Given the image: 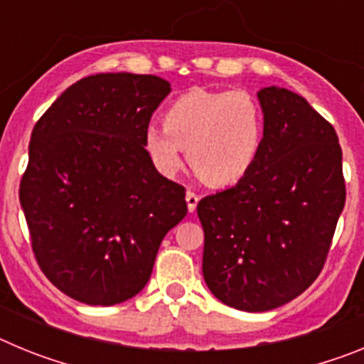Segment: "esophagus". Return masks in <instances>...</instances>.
I'll return each instance as SVG.
<instances>
[{"label":"esophagus","mask_w":364,"mask_h":364,"mask_svg":"<svg viewBox=\"0 0 364 364\" xmlns=\"http://www.w3.org/2000/svg\"><path fill=\"white\" fill-rule=\"evenodd\" d=\"M186 202H188V210L189 211L197 210V204H198V195H197V193L189 189V191L186 193Z\"/></svg>","instance_id":"esophagus-1"}]
</instances>
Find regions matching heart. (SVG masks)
Returning a JSON list of instances; mask_svg holds the SVG:
<instances>
[{
    "label": "heart",
    "mask_w": 364,
    "mask_h": 364,
    "mask_svg": "<svg viewBox=\"0 0 364 364\" xmlns=\"http://www.w3.org/2000/svg\"><path fill=\"white\" fill-rule=\"evenodd\" d=\"M264 111L247 91L191 89L173 100L164 125H149L146 149L164 175L184 162L208 186L228 188L252 171L264 140Z\"/></svg>",
    "instance_id": "heart-1"
}]
</instances>
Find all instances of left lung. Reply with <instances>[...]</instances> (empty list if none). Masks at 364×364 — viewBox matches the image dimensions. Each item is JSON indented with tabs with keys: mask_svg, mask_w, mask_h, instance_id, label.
Here are the masks:
<instances>
[{
	"mask_svg": "<svg viewBox=\"0 0 364 364\" xmlns=\"http://www.w3.org/2000/svg\"><path fill=\"white\" fill-rule=\"evenodd\" d=\"M259 102L266 127L255 166L197 205L205 284L242 311L273 310L310 288L346 200L333 125L288 89L266 87Z\"/></svg>",
	"mask_w": 364,
	"mask_h": 364,
	"instance_id": "left-lung-1",
	"label": "left lung"
}]
</instances>
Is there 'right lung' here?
<instances>
[{
  "mask_svg": "<svg viewBox=\"0 0 364 364\" xmlns=\"http://www.w3.org/2000/svg\"><path fill=\"white\" fill-rule=\"evenodd\" d=\"M169 91L153 74L87 76L32 129L19 182L32 253L76 301L112 306L134 297L166 233L188 213L186 188L160 175L144 147Z\"/></svg>",
  "mask_w": 364,
  "mask_h": 364,
  "instance_id": "right-lung-1",
  "label": "right lung"
}]
</instances>
